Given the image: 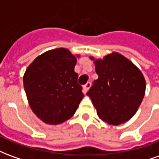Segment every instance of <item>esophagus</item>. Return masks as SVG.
I'll return each instance as SVG.
<instances>
[{
	"mask_svg": "<svg viewBox=\"0 0 159 159\" xmlns=\"http://www.w3.org/2000/svg\"><path fill=\"white\" fill-rule=\"evenodd\" d=\"M90 86H91V83H90V82H88L85 85H83V93H86L87 92H88V90L89 89Z\"/></svg>",
	"mask_w": 159,
	"mask_h": 159,
	"instance_id": "obj_1",
	"label": "esophagus"
}]
</instances>
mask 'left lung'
Here are the masks:
<instances>
[{"label":"left lung","instance_id":"left-lung-1","mask_svg":"<svg viewBox=\"0 0 159 159\" xmlns=\"http://www.w3.org/2000/svg\"><path fill=\"white\" fill-rule=\"evenodd\" d=\"M94 80L87 95L100 119L111 125L129 121L138 110L145 95L146 81L142 73L130 60L112 52L103 59H94Z\"/></svg>","mask_w":159,"mask_h":159}]
</instances>
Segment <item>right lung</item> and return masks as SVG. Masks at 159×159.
Segmentation results:
<instances>
[{"instance_id": "right-lung-1", "label": "right lung", "mask_w": 159, "mask_h": 159, "mask_svg": "<svg viewBox=\"0 0 159 159\" xmlns=\"http://www.w3.org/2000/svg\"><path fill=\"white\" fill-rule=\"evenodd\" d=\"M76 64V57L60 48L38 56L26 69L23 79L30 107L44 123L57 125L76 112L84 96Z\"/></svg>"}]
</instances>
